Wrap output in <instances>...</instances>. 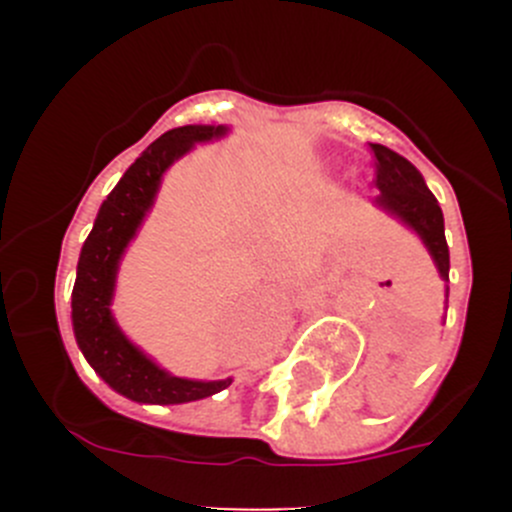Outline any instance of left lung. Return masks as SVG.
Returning <instances> with one entry per match:
<instances>
[{
    "instance_id": "8db88e82",
    "label": "left lung",
    "mask_w": 512,
    "mask_h": 512,
    "mask_svg": "<svg viewBox=\"0 0 512 512\" xmlns=\"http://www.w3.org/2000/svg\"><path fill=\"white\" fill-rule=\"evenodd\" d=\"M374 153L376 168V203L391 215L404 220L406 225L414 227L421 235L423 245L431 252L438 272L448 282V270H451V257H448L446 232H443V213L438 208V200L433 198L431 190L423 183L421 173L404 156H399L391 148L369 143ZM448 294V292H446Z\"/></svg>"
}]
</instances>
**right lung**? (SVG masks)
Segmentation results:
<instances>
[{
  "label": "right lung",
  "mask_w": 512,
  "mask_h": 512,
  "mask_svg": "<svg viewBox=\"0 0 512 512\" xmlns=\"http://www.w3.org/2000/svg\"><path fill=\"white\" fill-rule=\"evenodd\" d=\"M225 131V126H180L153 141L103 200L94 230L81 247L71 292L76 342L111 389L141 404H185L230 386V379L190 381L170 376L123 337L111 314L118 260L153 205L165 168L188 153L193 143L225 136Z\"/></svg>",
  "instance_id": "obj_1"
}]
</instances>
